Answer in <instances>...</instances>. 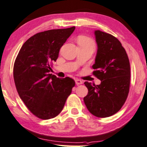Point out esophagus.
<instances>
[{"label": "esophagus", "mask_w": 147, "mask_h": 147, "mask_svg": "<svg viewBox=\"0 0 147 147\" xmlns=\"http://www.w3.org/2000/svg\"><path fill=\"white\" fill-rule=\"evenodd\" d=\"M75 83H76V85H81V84H82V83H83V81H81V79H75Z\"/></svg>", "instance_id": "obj_1"}]
</instances>
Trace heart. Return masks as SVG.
<instances>
[{
	"label": "heart",
	"mask_w": 147,
	"mask_h": 147,
	"mask_svg": "<svg viewBox=\"0 0 147 147\" xmlns=\"http://www.w3.org/2000/svg\"><path fill=\"white\" fill-rule=\"evenodd\" d=\"M79 42H86V43H91L94 45V42L92 39L86 36H81L79 39Z\"/></svg>",
	"instance_id": "heart-1"
}]
</instances>
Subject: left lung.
<instances>
[{
    "label": "left lung",
    "mask_w": 147,
    "mask_h": 147,
    "mask_svg": "<svg viewBox=\"0 0 147 147\" xmlns=\"http://www.w3.org/2000/svg\"><path fill=\"white\" fill-rule=\"evenodd\" d=\"M98 49L93 74L100 85L85 81L88 94L84 97L88 111L98 117H108L121 109L127 99L130 83V65L127 53L113 35L94 31Z\"/></svg>",
    "instance_id": "1"
}]
</instances>
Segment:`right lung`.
<instances>
[{"mask_svg":"<svg viewBox=\"0 0 147 147\" xmlns=\"http://www.w3.org/2000/svg\"><path fill=\"white\" fill-rule=\"evenodd\" d=\"M75 27L49 30L24 42L14 63L13 78L20 97L37 117L49 119L60 114L75 81L49 74L51 63Z\"/></svg>","mask_w":147,"mask_h":147,"instance_id":"add662e5","label":"right lung"}]
</instances>
